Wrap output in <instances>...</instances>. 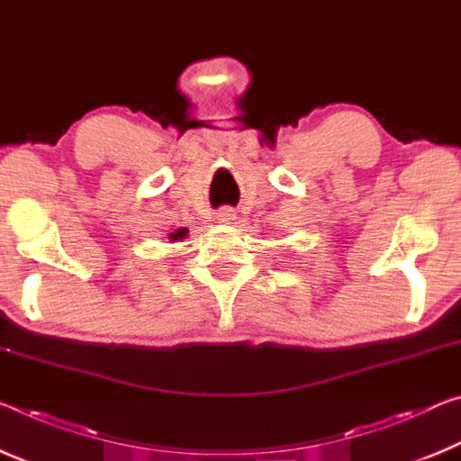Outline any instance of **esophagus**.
<instances>
[{
	"label": "esophagus",
	"mask_w": 461,
	"mask_h": 461,
	"mask_svg": "<svg viewBox=\"0 0 461 461\" xmlns=\"http://www.w3.org/2000/svg\"><path fill=\"white\" fill-rule=\"evenodd\" d=\"M238 219V213H236V209L233 207H228V204H225V207H221L217 211V221L219 223H233Z\"/></svg>",
	"instance_id": "obj_1"
}]
</instances>
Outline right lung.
<instances>
[{"label":"right lung","mask_w":461,"mask_h":461,"mask_svg":"<svg viewBox=\"0 0 461 461\" xmlns=\"http://www.w3.org/2000/svg\"><path fill=\"white\" fill-rule=\"evenodd\" d=\"M185 236H186V228H180V230H174L170 233V240L174 242V240H182Z\"/></svg>","instance_id":"1"}]
</instances>
